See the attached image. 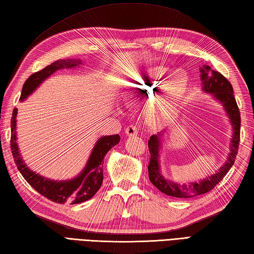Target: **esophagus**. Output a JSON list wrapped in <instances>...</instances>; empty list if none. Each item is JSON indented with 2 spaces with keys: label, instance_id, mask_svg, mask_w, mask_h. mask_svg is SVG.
Here are the masks:
<instances>
[{
  "label": "esophagus",
  "instance_id": "obj_1",
  "mask_svg": "<svg viewBox=\"0 0 254 254\" xmlns=\"http://www.w3.org/2000/svg\"><path fill=\"white\" fill-rule=\"evenodd\" d=\"M137 127L136 126H133V124H131V126H128L127 128H126V134L128 136H132V135H136L137 134Z\"/></svg>",
  "mask_w": 254,
  "mask_h": 254
}]
</instances>
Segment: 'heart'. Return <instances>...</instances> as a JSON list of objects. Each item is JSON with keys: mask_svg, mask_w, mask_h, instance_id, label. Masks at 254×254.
Instances as JSON below:
<instances>
[{"mask_svg": "<svg viewBox=\"0 0 254 254\" xmlns=\"http://www.w3.org/2000/svg\"><path fill=\"white\" fill-rule=\"evenodd\" d=\"M168 74L169 69L166 67L141 69L132 74L127 82V99H149L159 94L149 109L150 118L155 121L163 122L170 117L188 87V76L183 71L172 73L163 86Z\"/></svg>", "mask_w": 254, "mask_h": 254, "instance_id": "1", "label": "heart"}]
</instances>
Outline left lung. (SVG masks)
Returning a JSON list of instances; mask_svg holds the SVG:
<instances>
[{
	"label": "left lung",
	"mask_w": 254,
	"mask_h": 254,
	"mask_svg": "<svg viewBox=\"0 0 254 254\" xmlns=\"http://www.w3.org/2000/svg\"><path fill=\"white\" fill-rule=\"evenodd\" d=\"M201 80L203 83V91L207 94H212L216 100H218L224 110L228 116L229 121L233 126V138L230 143V152L228 154L227 160L220 167L216 174L210 177H206L205 179L198 182H191L189 185H181L174 181H170L161 175L160 166H159V149L161 148L160 137L163 133H158L157 135L154 134L148 139V148L150 153V160L148 165V176L149 180L153 185L163 192L166 195L172 197L189 198L201 194L207 193L216 187L217 183L223 180V178L227 175L229 169L233 167L236 156L238 154L239 142H240V124L241 118L239 108L237 106L236 98L234 96L233 86L229 80L223 76L217 71L210 68L208 65H204L201 67Z\"/></svg>",
	"instance_id": "1"
}]
</instances>
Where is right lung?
Wrapping results in <instances>:
<instances>
[{
  "label": "right lung",
  "mask_w": 254,
  "mask_h": 254,
  "mask_svg": "<svg viewBox=\"0 0 254 254\" xmlns=\"http://www.w3.org/2000/svg\"><path fill=\"white\" fill-rule=\"evenodd\" d=\"M82 64V60L79 59H65V60H58L51 63L50 65L46 66L39 72H36L26 79L21 90L20 101L25 100L31 93H34L36 88L45 79L61 68H73ZM16 116H17V109L13 110L12 120H10V150H12L15 164L17 166L18 171L25 178V180L39 192L41 195L49 198L50 201L59 204L71 203L78 204L83 203L87 199L93 197L96 192L99 190L102 180H104V174H102V160L109 150L116 146L120 142V136L116 135H106L100 137L94 146L89 159L86 164L82 172L74 179L65 181H55L50 179H45L44 177L38 175L37 172L30 170L24 163L23 158L20 157L17 142H16Z\"/></svg>",
  "instance_id": "obj_1"
}]
</instances>
